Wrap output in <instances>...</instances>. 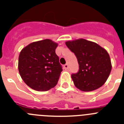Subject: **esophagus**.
Listing matches in <instances>:
<instances>
[{
	"instance_id": "obj_1",
	"label": "esophagus",
	"mask_w": 124,
	"mask_h": 124,
	"mask_svg": "<svg viewBox=\"0 0 124 124\" xmlns=\"http://www.w3.org/2000/svg\"><path fill=\"white\" fill-rule=\"evenodd\" d=\"M64 68L65 70H67V69H68V64H65L64 65Z\"/></svg>"
}]
</instances>
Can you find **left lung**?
I'll use <instances>...</instances> for the list:
<instances>
[{"mask_svg":"<svg viewBox=\"0 0 124 124\" xmlns=\"http://www.w3.org/2000/svg\"><path fill=\"white\" fill-rule=\"evenodd\" d=\"M78 59L79 70L72 74L74 85L82 91H94L102 86L111 72V60L106 50L94 42L79 39L65 42Z\"/></svg>","mask_w":124,"mask_h":124,"instance_id":"obj_1","label":"left lung"}]
</instances>
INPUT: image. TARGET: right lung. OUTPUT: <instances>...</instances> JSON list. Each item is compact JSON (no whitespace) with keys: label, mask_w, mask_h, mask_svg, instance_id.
I'll return each instance as SVG.
<instances>
[{"label":"right lung","mask_w":124,"mask_h":124,"mask_svg":"<svg viewBox=\"0 0 124 124\" xmlns=\"http://www.w3.org/2000/svg\"><path fill=\"white\" fill-rule=\"evenodd\" d=\"M58 44L51 39L34 42L20 52L19 74L31 88L45 91L57 84L62 69L56 54Z\"/></svg>","instance_id":"add662e5"}]
</instances>
